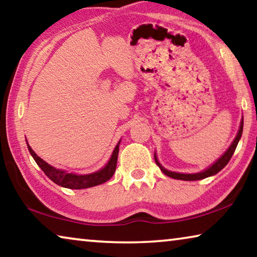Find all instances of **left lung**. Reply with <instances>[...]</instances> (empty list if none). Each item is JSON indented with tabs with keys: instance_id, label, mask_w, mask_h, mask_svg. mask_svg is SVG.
Wrapping results in <instances>:
<instances>
[{
	"instance_id": "left-lung-1",
	"label": "left lung",
	"mask_w": 257,
	"mask_h": 257,
	"mask_svg": "<svg viewBox=\"0 0 257 257\" xmlns=\"http://www.w3.org/2000/svg\"><path fill=\"white\" fill-rule=\"evenodd\" d=\"M242 127H243V119H241L240 128H239V132L237 134L236 138H234V141L232 142V144L230 145L228 151L225 152V153L222 156H221V158L217 160L214 164L211 165V167L208 168V169H206L205 171L199 172V173H194V175H185V173H177V172H171V171L165 170V169L162 167V165L159 163V161H158V159H156V156H155V162H156V164L159 165V168L161 169V171H162L164 175H167L168 177H171V178H173V179L193 181V180H201V179H204V178L211 177V176L215 175V173H217L219 171L222 170V169L225 167V165L228 164L230 159H231L232 154L234 153V151H236V147L238 145L239 139H240V137H241Z\"/></svg>"
}]
</instances>
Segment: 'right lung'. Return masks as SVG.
<instances>
[{
    "instance_id": "add662e5",
    "label": "right lung",
    "mask_w": 257,
    "mask_h": 257,
    "mask_svg": "<svg viewBox=\"0 0 257 257\" xmlns=\"http://www.w3.org/2000/svg\"><path fill=\"white\" fill-rule=\"evenodd\" d=\"M28 150L30 154L36 161L43 171H44L45 175L50 178V179L55 182L56 185L61 187H66V188L70 189H84V188H89V187H94L97 185H101L103 182L107 181L110 178L114 175L115 168H116V161H118V153H119V144L115 146L114 151H113V154L111 156L108 163L104 167L102 170H99L92 175H85V176H77L75 173H68L63 170H59V169H55L52 167L49 163H46L44 160H42L40 156L32 150V147L28 145Z\"/></svg>"
}]
</instances>
